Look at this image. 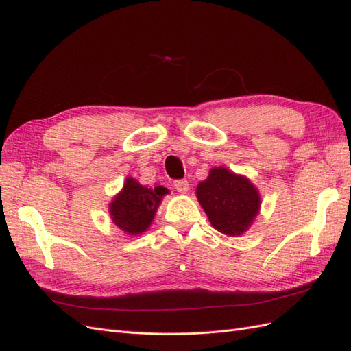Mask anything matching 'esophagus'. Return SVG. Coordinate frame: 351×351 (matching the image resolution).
<instances>
[{"label":"esophagus","mask_w":351,"mask_h":351,"mask_svg":"<svg viewBox=\"0 0 351 351\" xmlns=\"http://www.w3.org/2000/svg\"><path fill=\"white\" fill-rule=\"evenodd\" d=\"M174 187H176L178 193L184 195V193H187V190H189V182H187V180H176Z\"/></svg>","instance_id":"esophagus-1"}]
</instances>
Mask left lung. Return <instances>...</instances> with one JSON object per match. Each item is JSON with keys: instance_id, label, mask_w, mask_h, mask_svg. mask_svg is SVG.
<instances>
[{"instance_id": "8db88e82", "label": "left lung", "mask_w": 351, "mask_h": 351, "mask_svg": "<svg viewBox=\"0 0 351 351\" xmlns=\"http://www.w3.org/2000/svg\"><path fill=\"white\" fill-rule=\"evenodd\" d=\"M196 196L212 227L227 236L243 234L261 208L259 192L250 180L224 167L210 169L205 182L197 184Z\"/></svg>"}]
</instances>
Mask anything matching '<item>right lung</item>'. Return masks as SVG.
I'll return each instance as SVG.
<instances>
[{"mask_svg": "<svg viewBox=\"0 0 351 351\" xmlns=\"http://www.w3.org/2000/svg\"><path fill=\"white\" fill-rule=\"evenodd\" d=\"M168 189H154L139 184L137 180L127 177L121 192L110 204V214L114 224L129 236H139L151 227L155 212Z\"/></svg>", "mask_w": 351, "mask_h": 351, "instance_id": "add662e5", "label": "right lung"}]
</instances>
